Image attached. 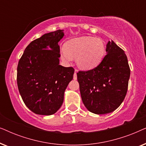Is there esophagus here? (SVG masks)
Segmentation results:
<instances>
[{
  "mask_svg": "<svg viewBox=\"0 0 146 146\" xmlns=\"http://www.w3.org/2000/svg\"><path fill=\"white\" fill-rule=\"evenodd\" d=\"M74 80H76L77 79V74H76V70H75V72L74 74V76H73Z\"/></svg>",
  "mask_w": 146,
  "mask_h": 146,
  "instance_id": "34e87169",
  "label": "esophagus"
}]
</instances>
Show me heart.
<instances>
[{"mask_svg": "<svg viewBox=\"0 0 146 146\" xmlns=\"http://www.w3.org/2000/svg\"><path fill=\"white\" fill-rule=\"evenodd\" d=\"M105 45L100 39L92 36L75 38L67 41L65 48L61 50V58L70 62L76 57L78 66L83 70H90L97 66L105 54Z\"/></svg>", "mask_w": 146, "mask_h": 146, "instance_id": "b5f03b06", "label": "heart"}]
</instances>
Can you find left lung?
Here are the masks:
<instances>
[{"label": "left lung", "mask_w": 146, "mask_h": 146, "mask_svg": "<svg viewBox=\"0 0 146 146\" xmlns=\"http://www.w3.org/2000/svg\"><path fill=\"white\" fill-rule=\"evenodd\" d=\"M107 54L95 68L80 71L77 79L82 100L88 110L106 114L116 110L126 95L130 69L124 51L108 41Z\"/></svg>", "instance_id": "1"}]
</instances>
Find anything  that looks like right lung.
<instances>
[{"instance_id": "1", "label": "right lung", "mask_w": 146, "mask_h": 146, "mask_svg": "<svg viewBox=\"0 0 146 146\" xmlns=\"http://www.w3.org/2000/svg\"><path fill=\"white\" fill-rule=\"evenodd\" d=\"M64 30L46 33L26 48L17 67V84L28 108L39 115L55 113L63 104L64 92L74 70L60 65L58 42Z\"/></svg>"}]
</instances>
